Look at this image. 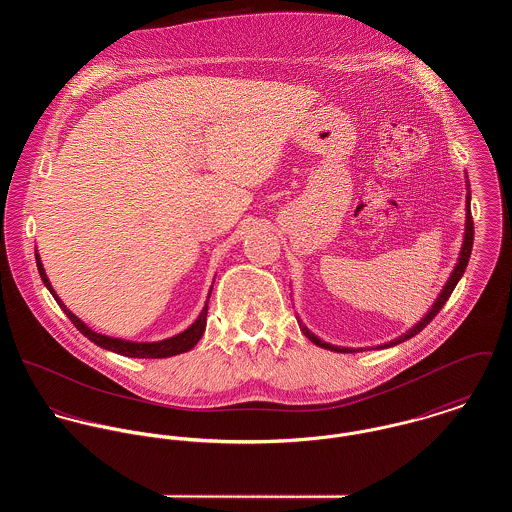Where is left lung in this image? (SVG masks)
Segmentation results:
<instances>
[{
    "mask_svg": "<svg viewBox=\"0 0 512 512\" xmlns=\"http://www.w3.org/2000/svg\"><path fill=\"white\" fill-rule=\"evenodd\" d=\"M469 201H471V195H467V222H465V240H463V246H461V254H459V262H457V266H455V270H453V274H451V278L447 280V284H445V288H443V292L439 293L438 301L434 303V307L428 311V315L414 327V329H410L404 337H400V339H396V341H392L390 345H384V347H392V345H398V343H402V341H408V339H412L414 335H418L436 315L439 313V309L445 305V301L449 299V295L451 292L455 290V286H457V282L461 280V276H463V272H465V268H467V262H469V256H471V248H473V217H471V207H469ZM303 333L307 335V339L309 341H313L315 345H319V347H323V349H329V351H337V353H353V351H349V349H341V347H335V345H329V343H323L321 339H317L313 333H309L305 327H303Z\"/></svg>",
    "mask_w": 512,
    "mask_h": 512,
    "instance_id": "obj_1",
    "label": "left lung"
}]
</instances>
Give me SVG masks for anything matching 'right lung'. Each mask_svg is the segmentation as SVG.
Instances as JSON below:
<instances>
[{
  "label": "right lung",
  "instance_id": "obj_1",
  "mask_svg": "<svg viewBox=\"0 0 512 512\" xmlns=\"http://www.w3.org/2000/svg\"><path fill=\"white\" fill-rule=\"evenodd\" d=\"M37 256V270L41 274V280L43 284L49 288V292L53 293V297L57 299V303L61 305V309L67 313V317L73 321L74 327L84 335L88 337L92 343H96L98 347L102 349H108V351H114L118 355H124V357H134V359H165V357H173V355H181V353H187L191 351L199 339L203 337L205 333V325H207V305L205 309L201 311V315L197 317V321L185 329L183 333L171 337V339H165V341H157V343H130V341H122V339H112V337H106V335H100V333H94L88 325H84L73 311L67 309V305L59 299V295L55 293V290L51 288L49 280H47V274L43 270V264H41V258L39 254ZM211 295V293H209ZM209 303V301H207Z\"/></svg>",
  "mask_w": 512,
  "mask_h": 512
}]
</instances>
